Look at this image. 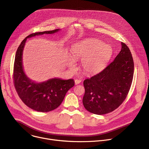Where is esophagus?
<instances>
[{
	"mask_svg": "<svg viewBox=\"0 0 149 149\" xmlns=\"http://www.w3.org/2000/svg\"><path fill=\"white\" fill-rule=\"evenodd\" d=\"M81 80L80 79H75V85H78V84H79L80 82H81Z\"/></svg>",
	"mask_w": 149,
	"mask_h": 149,
	"instance_id": "esophagus-1",
	"label": "esophagus"
}]
</instances>
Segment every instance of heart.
<instances>
[{
    "label": "heart",
    "instance_id": "obj_1",
    "mask_svg": "<svg viewBox=\"0 0 149 149\" xmlns=\"http://www.w3.org/2000/svg\"><path fill=\"white\" fill-rule=\"evenodd\" d=\"M113 48L109 45L95 39L84 40L75 44L72 49L74 59L83 60L82 68L86 74H91L100 71L108 63L113 55ZM71 68L75 67L74 60L70 62Z\"/></svg>",
    "mask_w": 149,
    "mask_h": 149
}]
</instances>
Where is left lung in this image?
I'll return each mask as SVG.
<instances>
[{
    "label": "left lung",
    "mask_w": 149,
    "mask_h": 149,
    "mask_svg": "<svg viewBox=\"0 0 149 149\" xmlns=\"http://www.w3.org/2000/svg\"><path fill=\"white\" fill-rule=\"evenodd\" d=\"M121 50L102 71L84 81L82 103L89 112L102 115L117 109L126 98L134 74V62L129 47Z\"/></svg>",
    "instance_id": "obj_1"
}]
</instances>
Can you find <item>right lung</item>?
I'll use <instances>...</instances> for the list:
<instances>
[{"mask_svg": "<svg viewBox=\"0 0 149 149\" xmlns=\"http://www.w3.org/2000/svg\"><path fill=\"white\" fill-rule=\"evenodd\" d=\"M59 30L56 29L30 34L22 41L16 52L13 74L15 90L26 105L39 112H48L58 108L67 91L74 87V81L72 79L62 80L53 78L42 83L32 81L24 71L22 52L27 38L44 33H54Z\"/></svg>", "mask_w": 149, "mask_h": 149, "instance_id": "obj_1", "label": "right lung"}]
</instances>
